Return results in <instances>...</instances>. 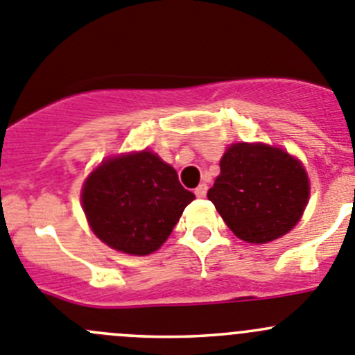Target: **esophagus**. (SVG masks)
Instances as JSON below:
<instances>
[{"instance_id":"34e87169","label":"esophagus","mask_w":355,"mask_h":355,"mask_svg":"<svg viewBox=\"0 0 355 355\" xmlns=\"http://www.w3.org/2000/svg\"><path fill=\"white\" fill-rule=\"evenodd\" d=\"M207 191H208V185L207 184H200L196 189H194V194L198 198H205L207 196Z\"/></svg>"}]
</instances>
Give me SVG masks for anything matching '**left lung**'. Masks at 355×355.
<instances>
[{
    "label": "left lung",
    "mask_w": 355,
    "mask_h": 355,
    "mask_svg": "<svg viewBox=\"0 0 355 355\" xmlns=\"http://www.w3.org/2000/svg\"><path fill=\"white\" fill-rule=\"evenodd\" d=\"M308 193L306 171L286 150L234 144L220 159L208 200L240 240L266 243L296 226Z\"/></svg>",
    "instance_id": "1"
}]
</instances>
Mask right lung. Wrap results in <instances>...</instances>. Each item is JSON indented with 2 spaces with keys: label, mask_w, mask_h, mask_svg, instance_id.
<instances>
[{
  "label": "right lung",
  "mask_w": 355,
  "mask_h": 355,
  "mask_svg": "<svg viewBox=\"0 0 355 355\" xmlns=\"http://www.w3.org/2000/svg\"><path fill=\"white\" fill-rule=\"evenodd\" d=\"M194 198L182 187L177 171L147 150L107 159L82 191L96 236L135 256L157 250Z\"/></svg>",
  "instance_id": "1"
}]
</instances>
